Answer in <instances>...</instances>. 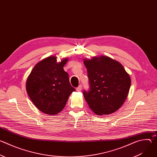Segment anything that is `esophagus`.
I'll use <instances>...</instances> for the list:
<instances>
[{
    "label": "esophagus",
    "mask_w": 157,
    "mask_h": 157,
    "mask_svg": "<svg viewBox=\"0 0 157 157\" xmlns=\"http://www.w3.org/2000/svg\"><path fill=\"white\" fill-rule=\"evenodd\" d=\"M82 90V86L79 85L77 88H76V91H81Z\"/></svg>",
    "instance_id": "1"
}]
</instances>
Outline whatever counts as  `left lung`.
I'll list each match as a JSON object with an SVG mask.
<instances>
[{
	"label": "left lung",
	"instance_id": "1",
	"mask_svg": "<svg viewBox=\"0 0 157 157\" xmlns=\"http://www.w3.org/2000/svg\"><path fill=\"white\" fill-rule=\"evenodd\" d=\"M90 90L84 97L98 116L115 113L125 102L131 84L129 75L117 61L106 56L84 59Z\"/></svg>",
	"mask_w": 157,
	"mask_h": 157
}]
</instances>
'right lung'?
<instances>
[{
	"label": "right lung",
	"instance_id": "right-lung-1",
	"mask_svg": "<svg viewBox=\"0 0 157 157\" xmlns=\"http://www.w3.org/2000/svg\"><path fill=\"white\" fill-rule=\"evenodd\" d=\"M68 58L57 62L50 56L35 64L26 81V90L33 104L42 113L54 116L64 109L70 94L75 91L63 66Z\"/></svg>",
	"mask_w": 157,
	"mask_h": 157
}]
</instances>
